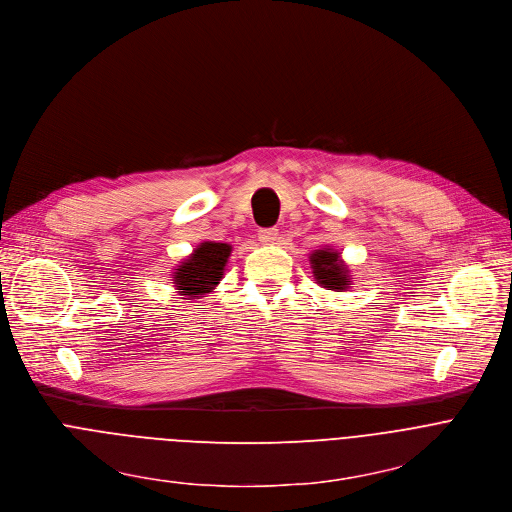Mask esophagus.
I'll return each instance as SVG.
<instances>
[{
	"instance_id": "1",
	"label": "esophagus",
	"mask_w": 512,
	"mask_h": 512,
	"mask_svg": "<svg viewBox=\"0 0 512 512\" xmlns=\"http://www.w3.org/2000/svg\"><path fill=\"white\" fill-rule=\"evenodd\" d=\"M258 238L262 244H274L278 240V230L276 227H262L258 230Z\"/></svg>"
}]
</instances>
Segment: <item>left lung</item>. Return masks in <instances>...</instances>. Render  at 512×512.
<instances>
[{
  "label": "left lung",
  "mask_w": 512,
  "mask_h": 512,
  "mask_svg": "<svg viewBox=\"0 0 512 512\" xmlns=\"http://www.w3.org/2000/svg\"><path fill=\"white\" fill-rule=\"evenodd\" d=\"M313 274L321 287L327 291H344L350 285L346 266L337 260V252L329 250H317L311 256Z\"/></svg>",
  "instance_id": "obj_1"
}]
</instances>
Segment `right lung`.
<instances>
[{
  "label": "right lung",
  "mask_w": 512,
  "mask_h": 512,
  "mask_svg": "<svg viewBox=\"0 0 512 512\" xmlns=\"http://www.w3.org/2000/svg\"><path fill=\"white\" fill-rule=\"evenodd\" d=\"M230 252L232 248L227 244H201L195 254L175 272V287L179 289V293L187 297L209 293L221 280L223 266Z\"/></svg>",
  "instance_id": "obj_1"
}]
</instances>
